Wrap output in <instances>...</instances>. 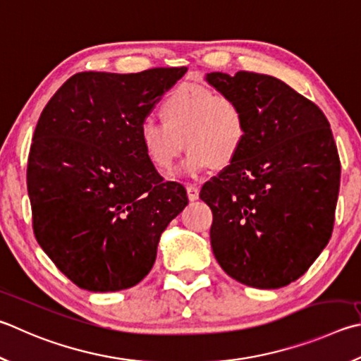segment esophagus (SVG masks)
Returning <instances> with one entry per match:
<instances>
[{
	"instance_id": "esophagus-1",
	"label": "esophagus",
	"mask_w": 361,
	"mask_h": 361,
	"mask_svg": "<svg viewBox=\"0 0 361 361\" xmlns=\"http://www.w3.org/2000/svg\"><path fill=\"white\" fill-rule=\"evenodd\" d=\"M186 192L189 200H197L199 199V188L195 185H186Z\"/></svg>"
}]
</instances>
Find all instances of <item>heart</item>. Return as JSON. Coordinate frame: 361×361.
I'll return each instance as SVG.
<instances>
[{"mask_svg":"<svg viewBox=\"0 0 361 361\" xmlns=\"http://www.w3.org/2000/svg\"><path fill=\"white\" fill-rule=\"evenodd\" d=\"M162 120L140 123L139 143L147 161L159 172L173 167L189 148L181 173L197 175L209 167H227L238 158L247 137L243 107L232 96L199 85H181L161 104Z\"/></svg>","mask_w":361,"mask_h":361,"instance_id":"obj_1","label":"heart"}]
</instances>
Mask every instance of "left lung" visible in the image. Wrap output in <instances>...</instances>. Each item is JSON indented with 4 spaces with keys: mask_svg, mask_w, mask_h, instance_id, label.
<instances>
[{
    "mask_svg": "<svg viewBox=\"0 0 361 361\" xmlns=\"http://www.w3.org/2000/svg\"><path fill=\"white\" fill-rule=\"evenodd\" d=\"M246 114L245 147L202 186L212 208L213 254L228 276L257 289L297 281L335 224L341 162L330 123L316 104L276 77L207 74Z\"/></svg>",
    "mask_w": 361,
    "mask_h": 361,
    "instance_id": "1",
    "label": "left lung"
}]
</instances>
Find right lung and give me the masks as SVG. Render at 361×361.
Masks as SVG:
<instances>
[{
    "mask_svg": "<svg viewBox=\"0 0 361 361\" xmlns=\"http://www.w3.org/2000/svg\"><path fill=\"white\" fill-rule=\"evenodd\" d=\"M188 68L78 72L39 116L26 169L32 231L85 290L129 289L147 276L161 233L188 205L142 153L139 126Z\"/></svg>",
    "mask_w": 361,
    "mask_h": 361,
    "instance_id": "obj_1",
    "label": "right lung"
}]
</instances>
